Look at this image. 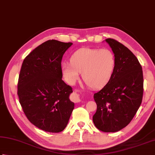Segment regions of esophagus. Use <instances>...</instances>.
Wrapping results in <instances>:
<instances>
[{
    "label": "esophagus",
    "instance_id": "1",
    "mask_svg": "<svg viewBox=\"0 0 155 155\" xmlns=\"http://www.w3.org/2000/svg\"><path fill=\"white\" fill-rule=\"evenodd\" d=\"M71 99L72 101L74 103L79 102L80 101L79 95H78L77 93H73L71 95Z\"/></svg>",
    "mask_w": 155,
    "mask_h": 155
}]
</instances>
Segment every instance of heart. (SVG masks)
Returning <instances> with one entry per match:
<instances>
[{"instance_id": "1", "label": "heart", "mask_w": 155, "mask_h": 155, "mask_svg": "<svg viewBox=\"0 0 155 155\" xmlns=\"http://www.w3.org/2000/svg\"><path fill=\"white\" fill-rule=\"evenodd\" d=\"M116 58L108 48H82L64 62L62 72L69 84H74L82 73L83 81L93 89L104 86L110 80L116 67Z\"/></svg>"}]
</instances>
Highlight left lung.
Here are the masks:
<instances>
[{"label":"left lung","mask_w":155,"mask_h":155,"mask_svg":"<svg viewBox=\"0 0 155 155\" xmlns=\"http://www.w3.org/2000/svg\"><path fill=\"white\" fill-rule=\"evenodd\" d=\"M105 41L116 58L110 80L94 94L97 111L93 117L96 128L115 132L125 128L140 107L143 97V72L137 58L128 48L114 39Z\"/></svg>","instance_id":"left-lung-1"}]
</instances>
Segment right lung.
<instances>
[{"mask_svg":"<svg viewBox=\"0 0 155 155\" xmlns=\"http://www.w3.org/2000/svg\"><path fill=\"white\" fill-rule=\"evenodd\" d=\"M72 44L54 39L44 42L24 59L17 95L24 114L37 128L58 133L64 130L74 104L69 99L72 87L62 81L61 62Z\"/></svg>","mask_w":155,"mask_h":155,"instance_id":"right-lung-1","label":"right lung"}]
</instances>
